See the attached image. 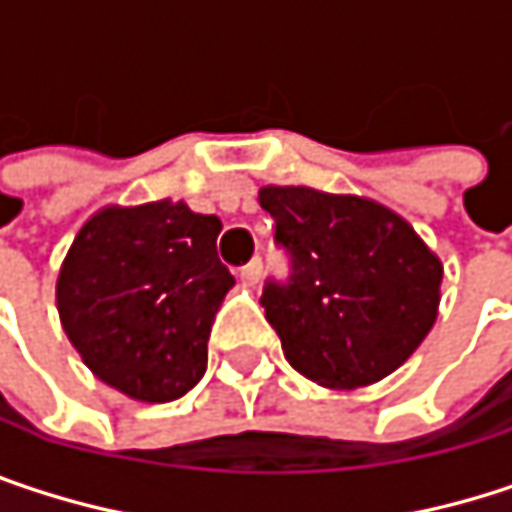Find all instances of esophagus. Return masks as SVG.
Returning a JSON list of instances; mask_svg holds the SVG:
<instances>
[{
  "instance_id": "esophagus-1",
  "label": "esophagus",
  "mask_w": 512,
  "mask_h": 512,
  "mask_svg": "<svg viewBox=\"0 0 512 512\" xmlns=\"http://www.w3.org/2000/svg\"><path fill=\"white\" fill-rule=\"evenodd\" d=\"M260 272H263V263H260V257H255V260H249L243 269H240V278H243V284H257V278H260Z\"/></svg>"
}]
</instances>
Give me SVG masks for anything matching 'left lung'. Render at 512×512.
Masks as SVG:
<instances>
[{"label":"left lung","mask_w":512,"mask_h":512,"mask_svg":"<svg viewBox=\"0 0 512 512\" xmlns=\"http://www.w3.org/2000/svg\"><path fill=\"white\" fill-rule=\"evenodd\" d=\"M290 278L260 305L284 358L323 388H361L412 356L439 314L442 260L388 207L308 186H263Z\"/></svg>","instance_id":"1"}]
</instances>
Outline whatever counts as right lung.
Segmentation results:
<instances>
[{"instance_id":"add662e5","label":"right lung","mask_w":512,"mask_h":512,"mask_svg":"<svg viewBox=\"0 0 512 512\" xmlns=\"http://www.w3.org/2000/svg\"><path fill=\"white\" fill-rule=\"evenodd\" d=\"M216 216L183 201L103 207L61 263V326L88 370L142 403L183 397L207 370V341L234 275Z\"/></svg>"}]
</instances>
